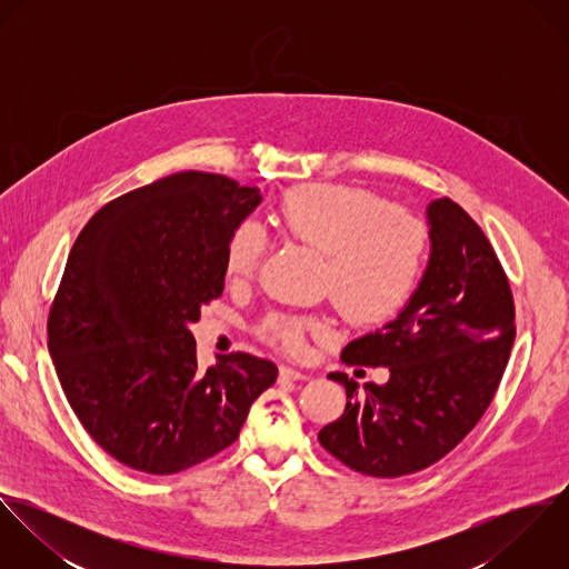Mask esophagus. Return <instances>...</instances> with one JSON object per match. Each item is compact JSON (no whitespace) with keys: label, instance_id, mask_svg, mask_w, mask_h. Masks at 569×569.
<instances>
[{"label":"esophagus","instance_id":"34e87169","mask_svg":"<svg viewBox=\"0 0 569 569\" xmlns=\"http://www.w3.org/2000/svg\"><path fill=\"white\" fill-rule=\"evenodd\" d=\"M280 377L287 379V381H307L309 372H305L300 368H293V366H282L280 368Z\"/></svg>","mask_w":569,"mask_h":569}]
</instances>
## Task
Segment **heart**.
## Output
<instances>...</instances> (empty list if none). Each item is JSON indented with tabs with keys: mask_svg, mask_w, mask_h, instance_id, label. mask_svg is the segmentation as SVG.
<instances>
[{
	"mask_svg": "<svg viewBox=\"0 0 569 569\" xmlns=\"http://www.w3.org/2000/svg\"><path fill=\"white\" fill-rule=\"evenodd\" d=\"M284 239L326 256L325 287L355 322L377 325L397 316L416 293L429 253L427 221L366 188L307 183L291 188L273 214ZM264 251L258 226H239L226 247V276L247 280ZM326 328L320 318L271 313L260 332L276 346L298 350L307 335Z\"/></svg>",
	"mask_w": 569,
	"mask_h": 569,
	"instance_id": "1",
	"label": "heart"
}]
</instances>
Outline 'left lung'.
<instances>
[{
	"label": "left lung",
	"instance_id": "1",
	"mask_svg": "<svg viewBox=\"0 0 569 569\" xmlns=\"http://www.w3.org/2000/svg\"><path fill=\"white\" fill-rule=\"evenodd\" d=\"M431 251L403 311L341 350L348 366H386L359 390L346 372L343 413L318 433L346 467L401 478L445 458L482 418L515 341L508 278L480 226L451 199L427 206Z\"/></svg>",
	"mask_w": 569,
	"mask_h": 569
}]
</instances>
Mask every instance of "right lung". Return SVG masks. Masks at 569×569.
<instances>
[{"label": "right lung", "mask_w": 569, "mask_h": 569, "mask_svg": "<svg viewBox=\"0 0 569 569\" xmlns=\"http://www.w3.org/2000/svg\"><path fill=\"white\" fill-rule=\"evenodd\" d=\"M262 201L258 188L186 170L102 206L70 251L48 348L87 433L151 476L226 447L278 368L249 352L199 370L188 326L223 293L226 247Z\"/></svg>", "instance_id": "add662e5"}]
</instances>
